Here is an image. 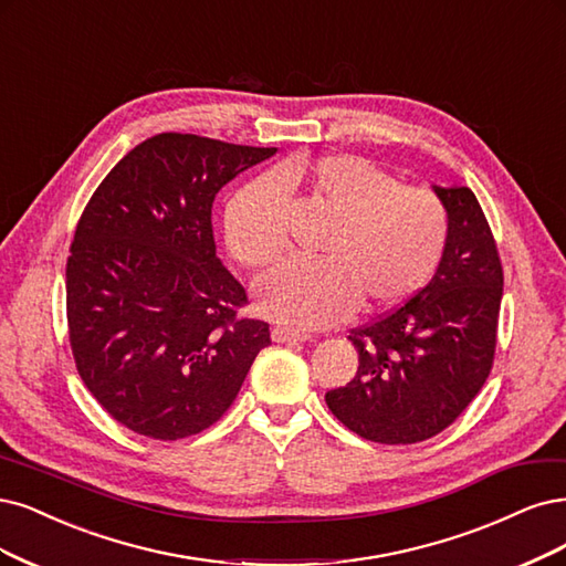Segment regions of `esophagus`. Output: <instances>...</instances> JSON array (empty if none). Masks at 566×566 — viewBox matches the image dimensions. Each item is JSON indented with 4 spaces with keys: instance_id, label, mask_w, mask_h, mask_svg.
Returning a JSON list of instances; mask_svg holds the SVG:
<instances>
[{
    "instance_id": "obj_1",
    "label": "esophagus",
    "mask_w": 566,
    "mask_h": 566,
    "mask_svg": "<svg viewBox=\"0 0 566 566\" xmlns=\"http://www.w3.org/2000/svg\"><path fill=\"white\" fill-rule=\"evenodd\" d=\"M271 339L279 342V344H292V342H306L308 335L302 333V329H292V327L276 325L274 329H271Z\"/></svg>"
}]
</instances>
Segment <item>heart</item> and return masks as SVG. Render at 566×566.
Wrapping results in <instances>:
<instances>
[{"label":"heart","mask_w":566,"mask_h":566,"mask_svg":"<svg viewBox=\"0 0 566 566\" xmlns=\"http://www.w3.org/2000/svg\"><path fill=\"white\" fill-rule=\"evenodd\" d=\"M304 185L329 227L316 245L318 262H287L260 283L266 316L321 327L363 311L409 300L433 276L450 233L436 191L400 185L391 172L356 154L287 161L279 172L243 185L224 210V243L245 269H266L287 248L285 189Z\"/></svg>","instance_id":"1"}]
</instances>
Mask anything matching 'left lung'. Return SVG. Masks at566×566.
Returning a JSON list of instances; mask_svg holds the SVG:
<instances>
[{
	"label": "left lung",
	"instance_id": "obj_1",
	"mask_svg": "<svg viewBox=\"0 0 566 566\" xmlns=\"http://www.w3.org/2000/svg\"><path fill=\"white\" fill-rule=\"evenodd\" d=\"M450 233L436 276L388 314L350 329L358 373L325 402L348 431L412 444L454 423L492 373L503 266L469 187H436Z\"/></svg>",
	"mask_w": 566,
	"mask_h": 566
}]
</instances>
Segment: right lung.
<instances>
[{
  "mask_svg": "<svg viewBox=\"0 0 566 566\" xmlns=\"http://www.w3.org/2000/svg\"><path fill=\"white\" fill-rule=\"evenodd\" d=\"M276 147L159 133L116 164L76 222L67 333L105 412L154 440L197 436L239 396L269 323L216 258V193Z\"/></svg>",
  "mask_w": 566,
  "mask_h": 566,
  "instance_id": "right-lung-1",
  "label": "right lung"
}]
</instances>
